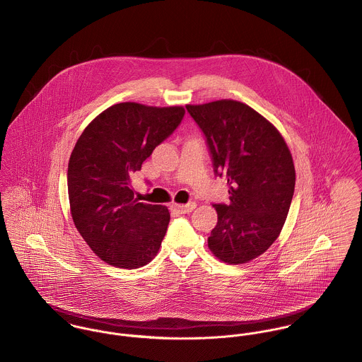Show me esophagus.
<instances>
[{
    "label": "esophagus",
    "mask_w": 362,
    "mask_h": 362,
    "mask_svg": "<svg viewBox=\"0 0 362 362\" xmlns=\"http://www.w3.org/2000/svg\"><path fill=\"white\" fill-rule=\"evenodd\" d=\"M197 207V203L194 202H189L187 204H171V209L180 214H188L191 213L194 209Z\"/></svg>",
    "instance_id": "1"
}]
</instances>
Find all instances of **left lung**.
Wrapping results in <instances>:
<instances>
[{"mask_svg":"<svg viewBox=\"0 0 362 362\" xmlns=\"http://www.w3.org/2000/svg\"><path fill=\"white\" fill-rule=\"evenodd\" d=\"M187 110L207 138L216 174L230 187V204H214L218 221L209 249L223 263H249L286 221L296 182L292 153L278 129L243 102L218 99Z\"/></svg>","mask_w":362,"mask_h":362,"instance_id":"left-lung-1","label":"left lung"}]
</instances>
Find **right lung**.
Listing matches in <instances>:
<instances>
[{
    "mask_svg": "<svg viewBox=\"0 0 362 362\" xmlns=\"http://www.w3.org/2000/svg\"><path fill=\"white\" fill-rule=\"evenodd\" d=\"M182 106L112 105L84 129L67 165L70 214L105 263L134 269L158 255L170 223L165 206L138 202L132 173L184 117Z\"/></svg>",
    "mask_w": 362,
    "mask_h": 362,
    "instance_id": "add662e5",
    "label": "right lung"
}]
</instances>
